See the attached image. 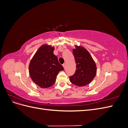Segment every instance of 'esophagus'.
<instances>
[{
    "mask_svg": "<svg viewBox=\"0 0 128 128\" xmlns=\"http://www.w3.org/2000/svg\"><path fill=\"white\" fill-rule=\"evenodd\" d=\"M66 64L64 63V64H62V66H63V67H64V68H65V67H66Z\"/></svg>",
    "mask_w": 128,
    "mask_h": 128,
    "instance_id": "esophagus-1",
    "label": "esophagus"
}]
</instances>
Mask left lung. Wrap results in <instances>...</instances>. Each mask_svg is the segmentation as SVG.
I'll return each mask as SVG.
<instances>
[{"label": "left lung", "instance_id": "left-lung-1", "mask_svg": "<svg viewBox=\"0 0 128 128\" xmlns=\"http://www.w3.org/2000/svg\"><path fill=\"white\" fill-rule=\"evenodd\" d=\"M72 53L76 64L74 75L69 77L72 83L78 86H84L94 80L96 74V66L88 50L83 46L75 45Z\"/></svg>", "mask_w": 128, "mask_h": 128}]
</instances>
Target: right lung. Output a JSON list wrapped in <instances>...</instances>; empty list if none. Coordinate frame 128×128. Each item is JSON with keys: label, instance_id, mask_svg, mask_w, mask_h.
<instances>
[{"label": "right lung", "instance_id": "add662e5", "mask_svg": "<svg viewBox=\"0 0 128 128\" xmlns=\"http://www.w3.org/2000/svg\"><path fill=\"white\" fill-rule=\"evenodd\" d=\"M54 47L44 44L37 51L31 60L29 72L33 82L42 88H47L54 84L56 77L64 67L54 54Z\"/></svg>", "mask_w": 128, "mask_h": 128}]
</instances>
